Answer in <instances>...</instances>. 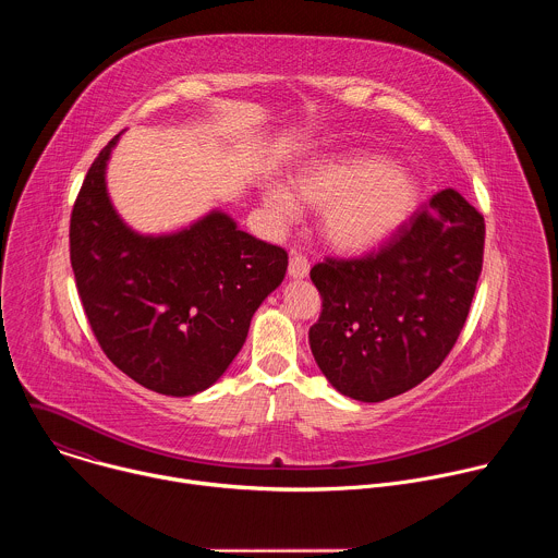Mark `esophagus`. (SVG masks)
Masks as SVG:
<instances>
[{"label": "esophagus", "instance_id": "esophagus-1", "mask_svg": "<svg viewBox=\"0 0 558 558\" xmlns=\"http://www.w3.org/2000/svg\"><path fill=\"white\" fill-rule=\"evenodd\" d=\"M308 267H311V263L304 254H291V258H289V276L291 278H304L308 274Z\"/></svg>", "mask_w": 558, "mask_h": 558}]
</instances>
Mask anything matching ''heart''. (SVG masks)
<instances>
[{
	"label": "heart",
	"mask_w": 558,
	"mask_h": 558,
	"mask_svg": "<svg viewBox=\"0 0 558 558\" xmlns=\"http://www.w3.org/2000/svg\"><path fill=\"white\" fill-rule=\"evenodd\" d=\"M323 209L327 243L347 254H360L384 243L402 227L417 203L413 177L386 166L379 156H347L342 161H320L293 181L291 196L269 190L267 203L291 216L295 205Z\"/></svg>",
	"instance_id": "b5f03b06"
}]
</instances>
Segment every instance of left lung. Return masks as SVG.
Instances as JSON below:
<instances>
[{"label":"left lung","instance_id":"8db88e82","mask_svg":"<svg viewBox=\"0 0 558 558\" xmlns=\"http://www.w3.org/2000/svg\"><path fill=\"white\" fill-rule=\"evenodd\" d=\"M484 241V216L444 190L379 250L313 265L323 311L308 342L327 379L353 400L384 402L433 375L465 325Z\"/></svg>","mask_w":558,"mask_h":558}]
</instances>
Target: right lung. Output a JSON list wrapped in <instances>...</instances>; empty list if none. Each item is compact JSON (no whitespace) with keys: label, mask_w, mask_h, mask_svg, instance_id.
Segmentation results:
<instances>
[{"label":"right lung","mask_w":558,"mask_h":558,"mask_svg":"<svg viewBox=\"0 0 558 558\" xmlns=\"http://www.w3.org/2000/svg\"><path fill=\"white\" fill-rule=\"evenodd\" d=\"M117 138L93 161L70 214L78 300L119 371L154 392L187 397L211 386L243 349L289 256L220 211L174 235L128 229L106 192Z\"/></svg>","instance_id":"right-lung-1"}]
</instances>
